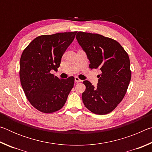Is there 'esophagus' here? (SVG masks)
Segmentation results:
<instances>
[{
  "label": "esophagus",
  "mask_w": 152,
  "mask_h": 152,
  "mask_svg": "<svg viewBox=\"0 0 152 152\" xmlns=\"http://www.w3.org/2000/svg\"><path fill=\"white\" fill-rule=\"evenodd\" d=\"M75 82H76V83H78V82H81L82 80L80 79L78 77H75Z\"/></svg>",
  "instance_id": "esophagus-1"
}]
</instances>
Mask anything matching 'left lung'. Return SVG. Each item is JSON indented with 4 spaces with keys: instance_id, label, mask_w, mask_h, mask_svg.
<instances>
[{
    "instance_id": "8db88e82",
    "label": "left lung",
    "mask_w": 152,
    "mask_h": 152,
    "mask_svg": "<svg viewBox=\"0 0 152 152\" xmlns=\"http://www.w3.org/2000/svg\"><path fill=\"white\" fill-rule=\"evenodd\" d=\"M90 61L91 69L99 68L97 86L88 80L82 94L84 104L96 115L112 112L124 98L132 78L127 53L117 41L96 33L79 31L76 36Z\"/></svg>"
}]
</instances>
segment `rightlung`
Wrapping results in <instances>:
<instances>
[{
  "mask_svg": "<svg viewBox=\"0 0 152 152\" xmlns=\"http://www.w3.org/2000/svg\"><path fill=\"white\" fill-rule=\"evenodd\" d=\"M77 31L43 35L35 38L23 51L19 77L25 96L33 107L44 113L58 111L65 104L74 78L60 79L57 71L61 59Z\"/></svg>",
  "mask_w": 152,
  "mask_h": 152,
  "instance_id": "obj_1",
  "label": "right lung"
}]
</instances>
